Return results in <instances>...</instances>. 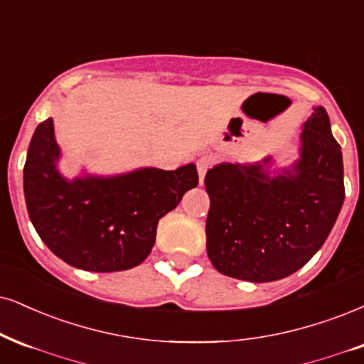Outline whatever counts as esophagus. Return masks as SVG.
Returning a JSON list of instances; mask_svg holds the SVG:
<instances>
[{
  "instance_id": "obj_1",
  "label": "esophagus",
  "mask_w": 364,
  "mask_h": 364,
  "mask_svg": "<svg viewBox=\"0 0 364 364\" xmlns=\"http://www.w3.org/2000/svg\"><path fill=\"white\" fill-rule=\"evenodd\" d=\"M196 165H197V172H199L200 186H204V177H205V173H208V170L213 167V159L208 155H204V156H200V159H197Z\"/></svg>"
}]
</instances>
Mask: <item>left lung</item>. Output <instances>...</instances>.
I'll return each mask as SVG.
<instances>
[{
    "mask_svg": "<svg viewBox=\"0 0 364 364\" xmlns=\"http://www.w3.org/2000/svg\"><path fill=\"white\" fill-rule=\"evenodd\" d=\"M270 165L267 156L205 173L208 255L223 275L255 284L289 277L317 253L338 219L343 155L324 107H316L304 124L294 173L268 172Z\"/></svg>",
    "mask_w": 364,
    "mask_h": 364,
    "instance_id": "obj_1",
    "label": "left lung"
}]
</instances>
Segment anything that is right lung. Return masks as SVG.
I'll use <instances>...</instances> for the list:
<instances>
[{
    "mask_svg": "<svg viewBox=\"0 0 364 364\" xmlns=\"http://www.w3.org/2000/svg\"><path fill=\"white\" fill-rule=\"evenodd\" d=\"M58 155L48 118L35 129L26 155V209L52 253L86 272H121L140 264L154 248L160 219L199 181L196 165L189 164L69 182L55 168Z\"/></svg>",
    "mask_w": 364,
    "mask_h": 364,
    "instance_id": "1",
    "label": "right lung"
}]
</instances>
